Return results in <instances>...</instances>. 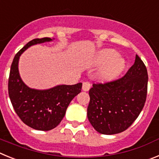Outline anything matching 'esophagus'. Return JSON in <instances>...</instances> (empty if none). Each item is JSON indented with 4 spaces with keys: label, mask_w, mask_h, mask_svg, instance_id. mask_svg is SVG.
I'll list each match as a JSON object with an SVG mask.
<instances>
[{
    "label": "esophagus",
    "mask_w": 159,
    "mask_h": 159,
    "mask_svg": "<svg viewBox=\"0 0 159 159\" xmlns=\"http://www.w3.org/2000/svg\"><path fill=\"white\" fill-rule=\"evenodd\" d=\"M91 88V84L88 81H85V82H83L82 84V90L83 91H89V89Z\"/></svg>",
    "instance_id": "1"
}]
</instances>
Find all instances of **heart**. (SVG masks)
Here are the masks:
<instances>
[{"instance_id":"1","label":"heart","mask_w":159,"mask_h":159,"mask_svg":"<svg viewBox=\"0 0 159 159\" xmlns=\"http://www.w3.org/2000/svg\"><path fill=\"white\" fill-rule=\"evenodd\" d=\"M95 64L102 66L97 76L104 81H111L119 76L125 67V61L117 55V52L111 49H103L97 54Z\"/></svg>"}]
</instances>
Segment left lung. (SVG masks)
<instances>
[{"instance_id":"left-lung-1","label":"left lung","mask_w":159,"mask_h":159,"mask_svg":"<svg viewBox=\"0 0 159 159\" xmlns=\"http://www.w3.org/2000/svg\"><path fill=\"white\" fill-rule=\"evenodd\" d=\"M148 75L138 55L122 78L105 84H93L89 89L88 120L94 129L104 135L128 129L145 104Z\"/></svg>"}]
</instances>
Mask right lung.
Masks as SVG:
<instances>
[{
  "mask_svg": "<svg viewBox=\"0 0 159 159\" xmlns=\"http://www.w3.org/2000/svg\"><path fill=\"white\" fill-rule=\"evenodd\" d=\"M55 39H35L17 53L12 61L8 78V95L14 110L21 120L30 128L50 131L63 119L67 107L81 92L82 83L58 85L48 89L30 88L23 81L19 72L20 57L30 47L51 42Z\"/></svg>",
  "mask_w": 159,
  "mask_h": 159,
  "instance_id": "1",
  "label": "right lung"
}]
</instances>
